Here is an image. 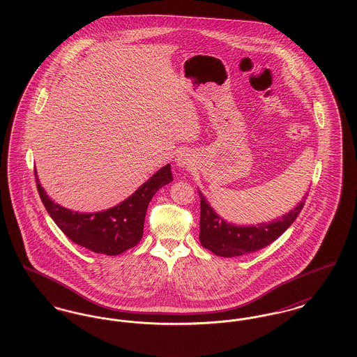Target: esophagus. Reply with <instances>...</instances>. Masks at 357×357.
Instances as JSON below:
<instances>
[{
    "label": "esophagus",
    "mask_w": 357,
    "mask_h": 357,
    "mask_svg": "<svg viewBox=\"0 0 357 357\" xmlns=\"http://www.w3.org/2000/svg\"><path fill=\"white\" fill-rule=\"evenodd\" d=\"M175 162H176V165H178L179 167H188L190 163H191V158H190L188 153L182 151V153H178Z\"/></svg>",
    "instance_id": "34e87169"
}]
</instances>
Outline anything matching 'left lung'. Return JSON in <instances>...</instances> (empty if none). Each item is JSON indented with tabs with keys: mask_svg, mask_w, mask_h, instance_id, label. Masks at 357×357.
Listing matches in <instances>:
<instances>
[{
	"mask_svg": "<svg viewBox=\"0 0 357 357\" xmlns=\"http://www.w3.org/2000/svg\"><path fill=\"white\" fill-rule=\"evenodd\" d=\"M198 192L201 198V245L215 255L229 258L255 253L282 236L301 213L306 198L304 197L300 204L294 206L281 218L271 222H261L255 226H237L234 223L225 221L221 215L215 213L211 204L204 198V194L201 191Z\"/></svg>",
	"mask_w": 357,
	"mask_h": 357,
	"instance_id": "1",
	"label": "left lung"
}]
</instances>
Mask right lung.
<instances>
[{
  "mask_svg": "<svg viewBox=\"0 0 357 357\" xmlns=\"http://www.w3.org/2000/svg\"><path fill=\"white\" fill-rule=\"evenodd\" d=\"M34 176L40 198L60 230L75 243L107 255H120L139 243L150 201L172 181L171 166L166 165L119 204L98 213H79L54 204L40 185L36 170Z\"/></svg>",
  "mask_w": 357,
  "mask_h": 357,
  "instance_id": "right-lung-1",
  "label": "right lung"
}]
</instances>
